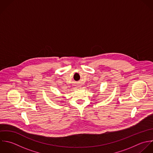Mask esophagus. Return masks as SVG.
Returning <instances> with one entry per match:
<instances>
[{
	"instance_id": "esophagus-1",
	"label": "esophagus",
	"mask_w": 153,
	"mask_h": 153,
	"mask_svg": "<svg viewBox=\"0 0 153 153\" xmlns=\"http://www.w3.org/2000/svg\"><path fill=\"white\" fill-rule=\"evenodd\" d=\"M79 86H78V87H79Z\"/></svg>"
}]
</instances>
